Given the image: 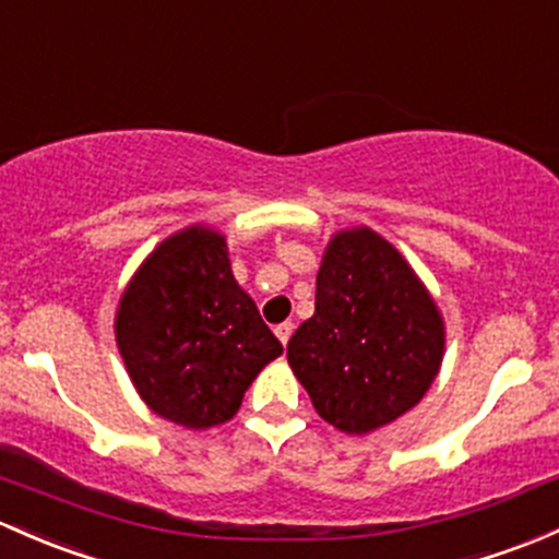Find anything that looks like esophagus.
I'll use <instances>...</instances> for the list:
<instances>
[{
  "label": "esophagus",
  "mask_w": 559,
  "mask_h": 559,
  "mask_svg": "<svg viewBox=\"0 0 559 559\" xmlns=\"http://www.w3.org/2000/svg\"><path fill=\"white\" fill-rule=\"evenodd\" d=\"M292 332H295V324H292V321H284V324H278L275 326V337L281 340V343H289V337H292Z\"/></svg>",
  "instance_id": "esophagus-1"
}]
</instances>
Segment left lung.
Here are the masks:
<instances>
[{
  "label": "left lung",
  "mask_w": 559,
  "mask_h": 559,
  "mask_svg": "<svg viewBox=\"0 0 559 559\" xmlns=\"http://www.w3.org/2000/svg\"><path fill=\"white\" fill-rule=\"evenodd\" d=\"M442 350V316L402 254L367 227L334 235L316 313L286 345L316 413L340 431H374L420 402Z\"/></svg>",
  "instance_id": "1"
}]
</instances>
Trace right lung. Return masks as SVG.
<instances>
[{"instance_id": "add662e5", "label": "right lung", "mask_w": 559, "mask_h": 559, "mask_svg": "<svg viewBox=\"0 0 559 559\" xmlns=\"http://www.w3.org/2000/svg\"><path fill=\"white\" fill-rule=\"evenodd\" d=\"M115 332L141 399L185 428L230 420L264 364L284 354L235 284L225 238L205 227L152 251L120 299Z\"/></svg>"}]
</instances>
